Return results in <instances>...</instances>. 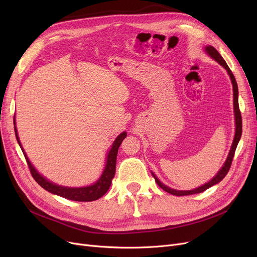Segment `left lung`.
<instances>
[{
    "mask_svg": "<svg viewBox=\"0 0 257 257\" xmlns=\"http://www.w3.org/2000/svg\"><path fill=\"white\" fill-rule=\"evenodd\" d=\"M205 51L208 53V55L210 57H212L215 61H218L222 66H224L226 71L228 72L229 76H230V79H231V82H232V87H233V107H234V113H235V136H234V140H233V143H232V146H231V149H230V152H229V155L225 161L224 166L222 167V169L219 171V173L215 175V176L207 183H205L204 185H202L200 187H197L195 188V190H192V191H176V190H173V188H170L168 187L167 185L161 183L157 178L155 175L152 173L153 177L156 181V183L163 188L164 191H166L167 193L169 194H172L174 196H187V195H194V194H199V193H202L206 191L207 188H209L210 186L214 185L219 183L220 181L223 180V178L226 176L227 173L229 172V169H230L231 167V164H232V160H233V157H234V153H235V149L237 147V144L240 140V136H241V130H242V125H241V115H240V111H239V107H238V89H237V84H236V81H235V78L231 72V70L229 69V66L227 65L226 61L223 59V57L220 55V53L215 50L213 47L211 46H208L205 48Z\"/></svg>",
    "mask_w": 257,
    "mask_h": 257,
    "instance_id": "1",
    "label": "left lung"
}]
</instances>
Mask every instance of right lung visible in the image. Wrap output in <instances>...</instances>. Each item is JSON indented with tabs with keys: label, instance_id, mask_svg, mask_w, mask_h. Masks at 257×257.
<instances>
[{
	"label": "right lung",
	"instance_id": "1",
	"mask_svg": "<svg viewBox=\"0 0 257 257\" xmlns=\"http://www.w3.org/2000/svg\"><path fill=\"white\" fill-rule=\"evenodd\" d=\"M15 131H16V137H17L18 143L21 146V149L24 153V156L26 158L27 164H28L30 173L32 175V177L34 178V180L43 188H45L46 191H48L52 194L58 195L60 197L66 198L69 200L81 201V202H89V201L98 200L99 198L104 196L108 190H109L111 180L114 177V173H115V163H116V155H117V151H118V147L120 146L123 140L127 137V133L123 132V133H120L119 136L115 139L109 153H108V155H107V163L105 166V170L102 174V176L96 183L92 185H89V186H85V187L74 188V187H64V186L54 184V183L48 181L46 178H44L42 175H40L34 169V167L29 161L28 157H27L26 153L24 152V149L22 148L21 142L19 140L18 131H17V127H16V120H15Z\"/></svg>",
	"mask_w": 257,
	"mask_h": 257
}]
</instances>
